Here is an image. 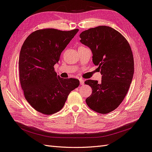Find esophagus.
Instances as JSON below:
<instances>
[{
	"mask_svg": "<svg viewBox=\"0 0 152 152\" xmlns=\"http://www.w3.org/2000/svg\"><path fill=\"white\" fill-rule=\"evenodd\" d=\"M79 80H80V84L81 85H84V79H79Z\"/></svg>",
	"mask_w": 152,
	"mask_h": 152,
	"instance_id": "34e87169",
	"label": "esophagus"
}]
</instances>
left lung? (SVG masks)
<instances>
[{"instance_id": "1", "label": "left lung", "mask_w": 152, "mask_h": 152, "mask_svg": "<svg viewBox=\"0 0 152 152\" xmlns=\"http://www.w3.org/2000/svg\"><path fill=\"white\" fill-rule=\"evenodd\" d=\"M79 36L80 42L91 50L92 61L102 75L100 83L85 82L93 90L86 104L96 112L108 113L121 104L132 83L134 62L131 48L119 31L106 26L90 28Z\"/></svg>"}]
</instances>
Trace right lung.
I'll use <instances>...</instances> for the list:
<instances>
[{
	"label": "right lung",
	"instance_id": "1",
	"mask_svg": "<svg viewBox=\"0 0 152 152\" xmlns=\"http://www.w3.org/2000/svg\"><path fill=\"white\" fill-rule=\"evenodd\" d=\"M78 31L40 29L23 43L18 60L20 85L26 99L37 112L45 115L58 112L70 92L79 86V80L61 78L53 67Z\"/></svg>",
	"mask_w": 152,
	"mask_h": 152
}]
</instances>
